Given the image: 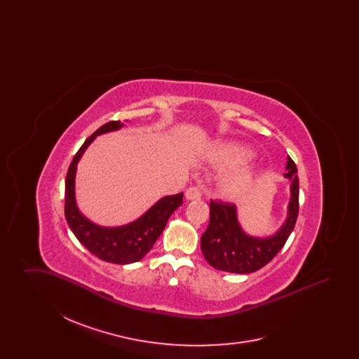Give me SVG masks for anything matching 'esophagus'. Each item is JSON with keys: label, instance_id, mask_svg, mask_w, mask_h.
<instances>
[{"label": "esophagus", "instance_id": "esophagus-1", "mask_svg": "<svg viewBox=\"0 0 359 359\" xmlns=\"http://www.w3.org/2000/svg\"><path fill=\"white\" fill-rule=\"evenodd\" d=\"M186 199L187 201H199L201 199V196H202V192H201V189L196 187H189L187 191H186Z\"/></svg>", "mask_w": 359, "mask_h": 359}]
</instances>
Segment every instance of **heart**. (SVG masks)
I'll return each instance as SVG.
<instances>
[{
  "instance_id": "1",
  "label": "heart",
  "mask_w": 359,
  "mask_h": 359,
  "mask_svg": "<svg viewBox=\"0 0 359 359\" xmlns=\"http://www.w3.org/2000/svg\"><path fill=\"white\" fill-rule=\"evenodd\" d=\"M253 151L241 142L223 141L211 148L207 160L217 170H229L217 180V192L226 201H238L250 194L256 186L258 171L248 165L253 158Z\"/></svg>"
}]
</instances>
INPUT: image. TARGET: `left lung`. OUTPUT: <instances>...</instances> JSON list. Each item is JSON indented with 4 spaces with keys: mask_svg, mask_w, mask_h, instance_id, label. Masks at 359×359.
<instances>
[{
    "mask_svg": "<svg viewBox=\"0 0 359 359\" xmlns=\"http://www.w3.org/2000/svg\"><path fill=\"white\" fill-rule=\"evenodd\" d=\"M285 170L284 176L290 180L288 214L281 227L269 237L249 236L239 223L236 205L211 201L210 222L201 238V249L212 268L230 273H253L272 261L285 245L299 214L297 168L290 156Z\"/></svg>",
    "mask_w": 359,
    "mask_h": 359,
    "instance_id": "1",
    "label": "left lung"
}]
</instances>
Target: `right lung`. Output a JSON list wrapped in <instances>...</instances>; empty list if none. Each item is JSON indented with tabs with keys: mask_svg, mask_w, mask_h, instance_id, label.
I'll list each match as a JSON object with an SVG mask.
<instances>
[{
	"mask_svg": "<svg viewBox=\"0 0 359 359\" xmlns=\"http://www.w3.org/2000/svg\"><path fill=\"white\" fill-rule=\"evenodd\" d=\"M121 121L104 123L83 142L74 156L66 176L65 214L69 229L86 249L100 259L111 264H133L145 256L160 237L172 212L183 203V192L158 199L149 210L133 222L116 227L100 226L91 222L79 211L75 198V175L81 157L88 145L100 135L120 130Z\"/></svg>",
	"mask_w": 359,
	"mask_h": 359,
	"instance_id": "obj_1",
	"label": "right lung"
}]
</instances>
